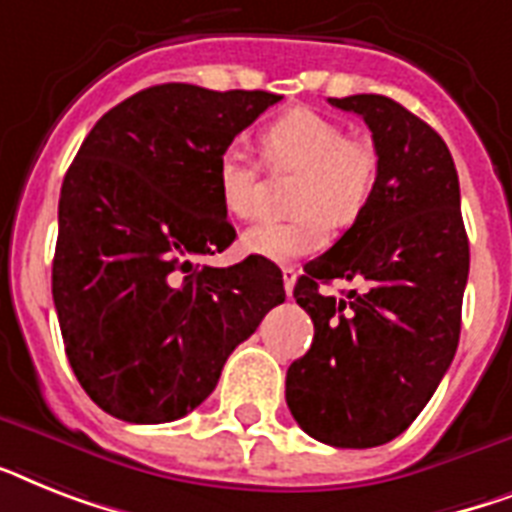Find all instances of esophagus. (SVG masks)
Instances as JSON below:
<instances>
[{
    "label": "esophagus",
    "instance_id": "esophagus-1",
    "mask_svg": "<svg viewBox=\"0 0 512 512\" xmlns=\"http://www.w3.org/2000/svg\"><path fill=\"white\" fill-rule=\"evenodd\" d=\"M294 284H297V270L284 268V289L289 297H292V292H294Z\"/></svg>",
    "mask_w": 512,
    "mask_h": 512
}]
</instances>
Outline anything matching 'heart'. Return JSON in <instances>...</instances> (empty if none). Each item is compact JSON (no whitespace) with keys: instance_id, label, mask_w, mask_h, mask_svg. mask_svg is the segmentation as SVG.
I'll list each match as a JSON object with an SVG mask.
<instances>
[{"instance_id":"obj_1","label":"heart","mask_w":512,"mask_h":512,"mask_svg":"<svg viewBox=\"0 0 512 512\" xmlns=\"http://www.w3.org/2000/svg\"><path fill=\"white\" fill-rule=\"evenodd\" d=\"M263 162L273 173H299L292 220H260L242 234L247 255L289 263L313 255L331 234V220L347 226L363 213L378 181V152L371 139L344 134L339 120L294 107L260 131ZM220 205L234 218L255 210L257 165L239 147H228L215 168Z\"/></svg>"}]
</instances>
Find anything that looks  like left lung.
I'll use <instances>...</instances> for the list:
<instances>
[{"label": "left lung", "mask_w": 512, "mask_h": 512, "mask_svg": "<svg viewBox=\"0 0 512 512\" xmlns=\"http://www.w3.org/2000/svg\"><path fill=\"white\" fill-rule=\"evenodd\" d=\"M328 102L371 128L378 181L352 228L294 286L315 336L286 371V405L318 442L363 450L400 436L450 368L471 255L442 136L381 94ZM336 277L364 292L328 298L320 284Z\"/></svg>", "instance_id": "1"}]
</instances>
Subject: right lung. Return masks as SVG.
<instances>
[{
	"label": "right lung",
	"instance_id": "obj_1",
	"mask_svg": "<svg viewBox=\"0 0 512 512\" xmlns=\"http://www.w3.org/2000/svg\"><path fill=\"white\" fill-rule=\"evenodd\" d=\"M278 94L162 83L97 120L60 191L52 297L70 368L105 413L184 418L228 355L284 302L265 257L197 260L236 239L215 168Z\"/></svg>",
	"mask_w": 512,
	"mask_h": 512
}]
</instances>
